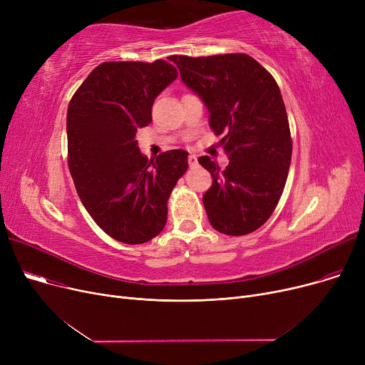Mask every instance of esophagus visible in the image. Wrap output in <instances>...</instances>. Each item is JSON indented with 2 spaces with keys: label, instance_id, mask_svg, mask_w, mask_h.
Returning a JSON list of instances; mask_svg holds the SVG:
<instances>
[{
  "label": "esophagus",
  "instance_id": "1",
  "mask_svg": "<svg viewBox=\"0 0 365 365\" xmlns=\"http://www.w3.org/2000/svg\"><path fill=\"white\" fill-rule=\"evenodd\" d=\"M187 161H189V165H197V163H198V160H197L194 153H190V155L187 157Z\"/></svg>",
  "mask_w": 365,
  "mask_h": 365
}]
</instances>
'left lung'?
I'll list each match as a JSON object with an SVG mask.
<instances>
[{"mask_svg":"<svg viewBox=\"0 0 365 365\" xmlns=\"http://www.w3.org/2000/svg\"><path fill=\"white\" fill-rule=\"evenodd\" d=\"M180 78L207 106L210 127L229 158L225 170L200 157L213 183L202 195L207 217L216 231L252 234L271 217L292 163L290 125L274 76L253 57L217 54L171 56Z\"/></svg>","mask_w":365,"mask_h":365,"instance_id":"left-lung-1","label":"left lung"}]
</instances>
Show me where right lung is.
Returning a JSON list of instances; mask_svg holds the SVG:
<instances>
[{
  "label": "right lung",
  "instance_id": "obj_1",
  "mask_svg": "<svg viewBox=\"0 0 365 365\" xmlns=\"http://www.w3.org/2000/svg\"><path fill=\"white\" fill-rule=\"evenodd\" d=\"M178 78L168 62H105L68 106V164L93 220L124 244H143L167 222V201L187 170V152L155 160L139 150L136 133L152 121L157 96Z\"/></svg>",
  "mask_w": 365,
  "mask_h": 365
}]
</instances>
